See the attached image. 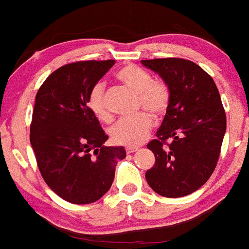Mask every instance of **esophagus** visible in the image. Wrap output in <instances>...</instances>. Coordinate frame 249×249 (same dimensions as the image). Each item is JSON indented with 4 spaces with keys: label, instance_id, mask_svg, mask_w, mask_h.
<instances>
[{
    "label": "esophagus",
    "instance_id": "obj_1",
    "mask_svg": "<svg viewBox=\"0 0 249 249\" xmlns=\"http://www.w3.org/2000/svg\"><path fill=\"white\" fill-rule=\"evenodd\" d=\"M125 150H126L127 154H131V153L137 152V150H139V148H137V147H127Z\"/></svg>",
    "mask_w": 249,
    "mask_h": 249
}]
</instances>
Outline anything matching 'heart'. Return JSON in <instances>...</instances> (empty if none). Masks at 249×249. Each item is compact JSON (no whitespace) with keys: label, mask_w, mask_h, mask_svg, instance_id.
I'll list each match as a JSON object with an SVG mask.
<instances>
[{"label":"heart","mask_w":249,"mask_h":249,"mask_svg":"<svg viewBox=\"0 0 249 249\" xmlns=\"http://www.w3.org/2000/svg\"><path fill=\"white\" fill-rule=\"evenodd\" d=\"M115 78L137 94V107L149 112H141L131 118H124L109 130L110 141L115 144L137 147L149 136L154 119H160L167 112L171 102V90L162 79H154L149 72L135 65L118 70ZM88 106L92 114L104 123L112 120V114L105 102V87L101 82L94 84L88 95Z\"/></svg>","instance_id":"heart-1"}]
</instances>
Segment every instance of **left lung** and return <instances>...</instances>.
<instances>
[{"mask_svg": "<svg viewBox=\"0 0 249 249\" xmlns=\"http://www.w3.org/2000/svg\"><path fill=\"white\" fill-rule=\"evenodd\" d=\"M171 90V102L147 144L155 162L145 172L149 187L165 197H182L208 180L219 159L227 115L212 77L180 57L142 60Z\"/></svg>", "mask_w": 249, "mask_h": 249, "instance_id": "8db88e82", "label": "left lung"}]
</instances>
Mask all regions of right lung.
<instances>
[{
  "label": "right lung",
  "instance_id": "add662e5",
  "mask_svg": "<svg viewBox=\"0 0 249 249\" xmlns=\"http://www.w3.org/2000/svg\"><path fill=\"white\" fill-rule=\"evenodd\" d=\"M114 60L77 61L61 66L38 89L30 142L48 187L66 201L87 205L101 199L126 153L105 147L108 136L88 106V95Z\"/></svg>",
  "mask_w": 249,
  "mask_h": 249
}]
</instances>
